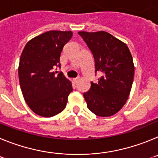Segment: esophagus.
<instances>
[{"label": "esophagus", "mask_w": 158, "mask_h": 158, "mask_svg": "<svg viewBox=\"0 0 158 158\" xmlns=\"http://www.w3.org/2000/svg\"><path fill=\"white\" fill-rule=\"evenodd\" d=\"M78 79H79V77H75V78H73V81L74 82V83H77V82L78 81Z\"/></svg>", "instance_id": "esophagus-1"}]
</instances>
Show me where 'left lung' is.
Instances as JSON below:
<instances>
[{"label":"left lung","instance_id":"left-lung-1","mask_svg":"<svg viewBox=\"0 0 158 158\" xmlns=\"http://www.w3.org/2000/svg\"><path fill=\"white\" fill-rule=\"evenodd\" d=\"M95 60L96 72L102 76L84 93L87 107L95 115H115L126 104L135 74L133 58L126 43L107 32L79 31Z\"/></svg>","mask_w":158,"mask_h":158}]
</instances>
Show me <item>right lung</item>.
I'll use <instances>...</instances> for the list:
<instances>
[{
  "mask_svg": "<svg viewBox=\"0 0 158 158\" xmlns=\"http://www.w3.org/2000/svg\"><path fill=\"white\" fill-rule=\"evenodd\" d=\"M73 36L70 31H50L28 41L19 58L18 74L23 98L35 114L51 117L63 111L72 83L62 72L55 74L54 66L60 67L64 46ZM58 73V71H56Z\"/></svg>",
  "mask_w": 158,
  "mask_h": 158,
  "instance_id": "add662e5",
  "label": "right lung"
}]
</instances>
